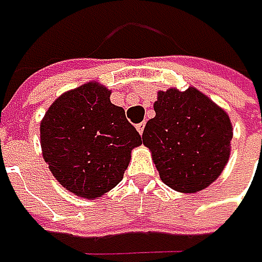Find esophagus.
<instances>
[{
  "instance_id": "1",
  "label": "esophagus",
  "mask_w": 262,
  "mask_h": 262,
  "mask_svg": "<svg viewBox=\"0 0 262 262\" xmlns=\"http://www.w3.org/2000/svg\"><path fill=\"white\" fill-rule=\"evenodd\" d=\"M144 127H146V122H140V124H137V130L140 132V135H143V132H144Z\"/></svg>"
}]
</instances>
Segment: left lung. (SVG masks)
I'll return each mask as SVG.
<instances>
[{
    "mask_svg": "<svg viewBox=\"0 0 262 262\" xmlns=\"http://www.w3.org/2000/svg\"><path fill=\"white\" fill-rule=\"evenodd\" d=\"M143 143L152 152L163 183L180 192L210 186L230 157L228 115L195 88L160 91Z\"/></svg>",
    "mask_w": 262,
    "mask_h": 262,
    "instance_id": "1",
    "label": "left lung"
}]
</instances>
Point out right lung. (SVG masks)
Wrapping results in <instances>:
<instances>
[{
    "instance_id": "add662e5",
    "label": "right lung",
    "mask_w": 262,
    "mask_h": 262,
    "mask_svg": "<svg viewBox=\"0 0 262 262\" xmlns=\"http://www.w3.org/2000/svg\"><path fill=\"white\" fill-rule=\"evenodd\" d=\"M43 158L59 183L96 199L115 188L141 137L110 91L90 82L57 98L40 124Z\"/></svg>"
}]
</instances>
